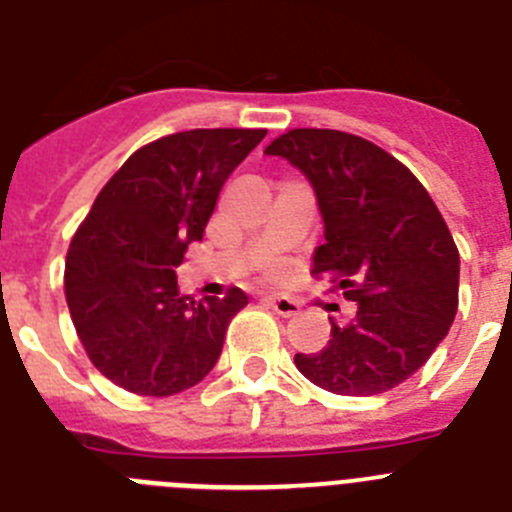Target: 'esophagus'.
I'll return each mask as SVG.
<instances>
[{"label":"esophagus","instance_id":"1","mask_svg":"<svg viewBox=\"0 0 512 512\" xmlns=\"http://www.w3.org/2000/svg\"><path fill=\"white\" fill-rule=\"evenodd\" d=\"M266 302H269L271 310L277 312V315H282V318H292V315H297V312H300V302L292 300V297L269 295L266 297Z\"/></svg>","mask_w":512,"mask_h":512}]
</instances>
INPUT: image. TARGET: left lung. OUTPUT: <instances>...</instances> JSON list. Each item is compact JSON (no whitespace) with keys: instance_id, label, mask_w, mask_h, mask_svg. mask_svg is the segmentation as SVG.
<instances>
[{"instance_id":"obj_1","label":"left lung","mask_w":512,"mask_h":512,"mask_svg":"<svg viewBox=\"0 0 512 512\" xmlns=\"http://www.w3.org/2000/svg\"><path fill=\"white\" fill-rule=\"evenodd\" d=\"M310 182L325 225L312 274L333 271L356 302L330 320L320 354H297L312 384L336 395H379L413 377L446 338L459 307V251L431 194L395 156L359 135L297 128L271 140Z\"/></svg>"}]
</instances>
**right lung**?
I'll list each match as a JSON object with an SVG mask.
<instances>
[{
    "mask_svg": "<svg viewBox=\"0 0 512 512\" xmlns=\"http://www.w3.org/2000/svg\"><path fill=\"white\" fill-rule=\"evenodd\" d=\"M266 130H187L138 148L97 194L66 256V302L89 359L122 390L184 392L212 372L243 289L194 302L176 266L225 179Z\"/></svg>",
    "mask_w": 512,
    "mask_h": 512,
    "instance_id": "right-lung-1",
    "label": "right lung"
}]
</instances>
